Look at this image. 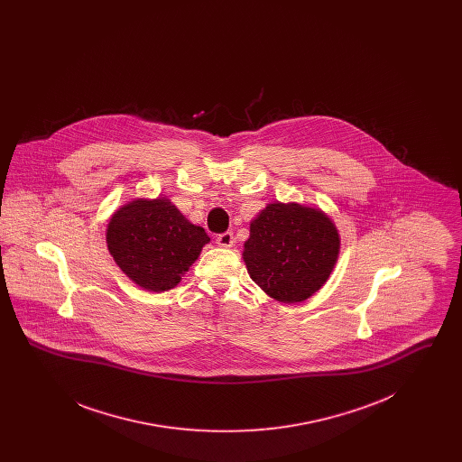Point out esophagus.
<instances>
[{
  "instance_id": "obj_1",
  "label": "esophagus",
  "mask_w": 462,
  "mask_h": 462,
  "mask_svg": "<svg viewBox=\"0 0 462 462\" xmlns=\"http://www.w3.org/2000/svg\"><path fill=\"white\" fill-rule=\"evenodd\" d=\"M234 234L232 232H223L220 236H217V244L220 245V247H232L234 245Z\"/></svg>"
}]
</instances>
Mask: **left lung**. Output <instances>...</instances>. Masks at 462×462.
I'll list each match as a JSON object with an SVG mask.
<instances>
[{"mask_svg": "<svg viewBox=\"0 0 462 462\" xmlns=\"http://www.w3.org/2000/svg\"><path fill=\"white\" fill-rule=\"evenodd\" d=\"M339 236L328 215L300 204H268L251 221L244 262L251 279L282 303L310 298L329 279Z\"/></svg>", "mask_w": 462, "mask_h": 462, "instance_id": "8db88e82", "label": "left lung"}]
</instances>
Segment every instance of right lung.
<instances>
[{
	"label": "right lung",
	"instance_id": "1",
	"mask_svg": "<svg viewBox=\"0 0 462 462\" xmlns=\"http://www.w3.org/2000/svg\"><path fill=\"white\" fill-rule=\"evenodd\" d=\"M209 242L202 226L192 225L166 199L133 200L109 221L107 245L119 268L147 291H168Z\"/></svg>",
	"mask_w": 462,
	"mask_h": 462
}]
</instances>
